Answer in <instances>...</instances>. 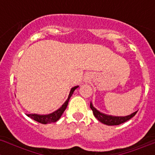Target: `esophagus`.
<instances>
[{
  "label": "esophagus",
  "instance_id": "34e87169",
  "mask_svg": "<svg viewBox=\"0 0 155 155\" xmlns=\"http://www.w3.org/2000/svg\"><path fill=\"white\" fill-rule=\"evenodd\" d=\"M91 78H92L91 73H87L85 75V76H84V81H85L86 83H88V82L91 79Z\"/></svg>",
  "mask_w": 155,
  "mask_h": 155
}]
</instances>
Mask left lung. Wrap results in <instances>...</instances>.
Segmentation results:
<instances>
[{
  "mask_svg": "<svg viewBox=\"0 0 155 155\" xmlns=\"http://www.w3.org/2000/svg\"><path fill=\"white\" fill-rule=\"evenodd\" d=\"M91 108L93 111L95 118H97V120L102 122L103 124H105L107 126H118L119 124H122L123 122L130 120V118H133L137 112V111L130 114V115H126V116H113V115H106L104 113H102L100 111H98L96 107H94L92 102H91Z\"/></svg>",
  "mask_w": 155,
  "mask_h": 155,
  "instance_id": "left-lung-1",
  "label": "left lung"
}]
</instances>
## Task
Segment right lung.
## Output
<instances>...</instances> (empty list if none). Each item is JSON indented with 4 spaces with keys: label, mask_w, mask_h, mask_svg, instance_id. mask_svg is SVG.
<instances>
[{
    "label": "right lung",
    "mask_w": 155,
    "mask_h": 155,
    "mask_svg": "<svg viewBox=\"0 0 155 155\" xmlns=\"http://www.w3.org/2000/svg\"><path fill=\"white\" fill-rule=\"evenodd\" d=\"M79 86H76V87H74L71 89L70 91L69 94H68V99L65 101L64 104H63L61 107L60 108H58V110H56L54 112L51 113V114H48V115H38V114H26L28 117L31 118L33 120L37 121V122H40V123H42V124H49V123H52V122H57L59 118H61V116L62 115V114L64 113V110L66 109L67 106H68V101H69L70 97H72V94L75 91L76 88H78Z\"/></svg>",
    "instance_id": "obj_1"
}]
</instances>
